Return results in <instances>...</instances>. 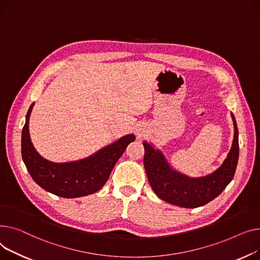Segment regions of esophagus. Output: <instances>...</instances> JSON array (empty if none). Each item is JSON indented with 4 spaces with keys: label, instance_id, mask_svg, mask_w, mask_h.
Wrapping results in <instances>:
<instances>
[{
    "label": "esophagus",
    "instance_id": "34e87169",
    "mask_svg": "<svg viewBox=\"0 0 260 260\" xmlns=\"http://www.w3.org/2000/svg\"><path fill=\"white\" fill-rule=\"evenodd\" d=\"M137 134L141 135V134H142V131H137Z\"/></svg>",
    "mask_w": 260,
    "mask_h": 260
}]
</instances>
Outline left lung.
Wrapping results in <instances>:
<instances>
[{
	"instance_id": "8db88e82",
	"label": "left lung",
	"mask_w": 260,
	"mask_h": 260,
	"mask_svg": "<svg viewBox=\"0 0 260 260\" xmlns=\"http://www.w3.org/2000/svg\"><path fill=\"white\" fill-rule=\"evenodd\" d=\"M234 125L232 147L219 168L206 176L190 177L180 173L168 162L162 152L153 145L143 142L145 147L144 166L150 186L160 200L182 208L202 207L217 197L234 177L239 155L238 129Z\"/></svg>"
}]
</instances>
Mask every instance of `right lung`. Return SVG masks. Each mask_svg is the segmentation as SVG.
<instances>
[{
    "label": "right lung",
    "mask_w": 260,
    "mask_h": 260,
    "mask_svg": "<svg viewBox=\"0 0 260 260\" xmlns=\"http://www.w3.org/2000/svg\"><path fill=\"white\" fill-rule=\"evenodd\" d=\"M34 105L29 107L22 131V158L32 179L44 190L64 198L86 196L102 189L127 146L134 142L135 135L120 137L83 159L52 162L39 154L30 140L29 117Z\"/></svg>",
    "instance_id": "right-lung-1"
}]
</instances>
